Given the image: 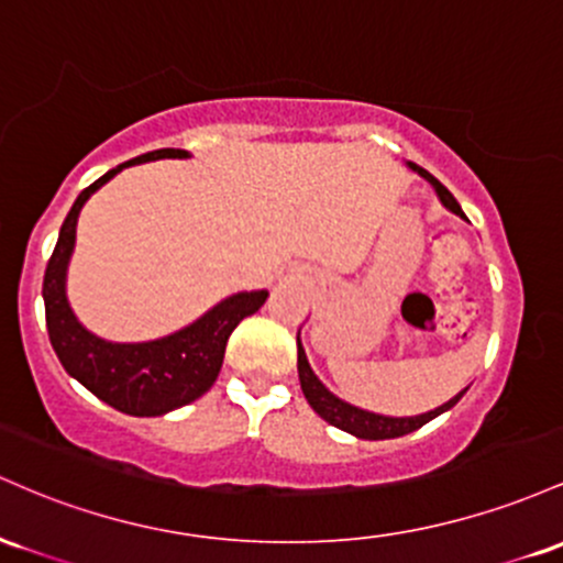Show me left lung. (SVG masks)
<instances>
[{
	"label": "left lung",
	"instance_id": "1",
	"mask_svg": "<svg viewBox=\"0 0 563 563\" xmlns=\"http://www.w3.org/2000/svg\"><path fill=\"white\" fill-rule=\"evenodd\" d=\"M409 167L415 169V173L422 175L431 186L435 188V194H439L441 205L446 207V210L460 214V218H465L463 210H460L457 199L452 197L450 191H446L444 186H441L439 180L433 178L431 173H426V169L418 167V164L407 162ZM298 375H300V388L302 394H306L308 404H311V409L316 415H319L321 420H327L330 426L340 428V431L356 435V439H369V441H380V439H399V435H407L412 431H418V428L426 426V422H431L433 418H439L441 412H446V409H452L454 404L463 399V394H457L454 399H450L446 404H441V407L431 409V412L426 415H415V418H385V415H375V412H366V409H358L353 407V404L338 399V396L332 394V390L324 388V383L319 380V377L313 375L311 364H308L306 358V351H302L300 345V334H298Z\"/></svg>",
	"mask_w": 563,
	"mask_h": 563
}]
</instances>
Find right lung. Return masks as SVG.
Instances as JSON below:
<instances>
[{
    "label": "right lung",
    "instance_id": "obj_1",
    "mask_svg": "<svg viewBox=\"0 0 563 563\" xmlns=\"http://www.w3.org/2000/svg\"><path fill=\"white\" fill-rule=\"evenodd\" d=\"M186 156L188 151L183 148L148 151L109 169L103 178L87 186L63 220L58 244L44 271V316H47L49 343L58 353L63 369L100 401L135 418H159L205 396L218 380L231 332L244 316L255 313L268 298L265 289L231 295L194 324L148 343H109L87 332L74 316L66 298V268L77 242V220L85 201L124 167L154 159H186Z\"/></svg>",
    "mask_w": 563,
    "mask_h": 563
}]
</instances>
